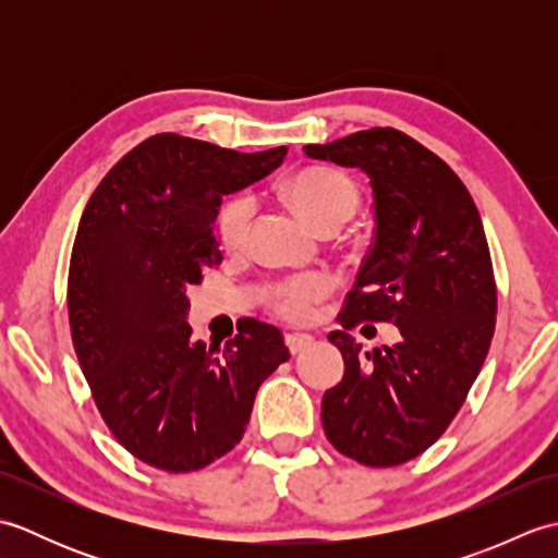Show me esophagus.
Here are the masks:
<instances>
[{
    "label": "esophagus",
    "mask_w": 558,
    "mask_h": 558,
    "mask_svg": "<svg viewBox=\"0 0 558 558\" xmlns=\"http://www.w3.org/2000/svg\"><path fill=\"white\" fill-rule=\"evenodd\" d=\"M314 342V336L310 333H288L286 336V345L290 348L292 354H300L302 350H306Z\"/></svg>",
    "instance_id": "34e87169"
}]
</instances>
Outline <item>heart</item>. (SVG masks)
Listing matches in <instances>:
<instances>
[{
    "mask_svg": "<svg viewBox=\"0 0 558 558\" xmlns=\"http://www.w3.org/2000/svg\"><path fill=\"white\" fill-rule=\"evenodd\" d=\"M286 196L300 218L314 230L326 222L342 225L357 210V189L345 174L328 168H304L286 182ZM254 204L248 196H234L225 204L218 222L220 242L228 248H240L252 225ZM326 292L322 276H302L280 282L272 290V302L288 318H306L316 302Z\"/></svg>",
    "mask_w": 558,
    "mask_h": 558,
    "instance_id": "1",
    "label": "heart"
}]
</instances>
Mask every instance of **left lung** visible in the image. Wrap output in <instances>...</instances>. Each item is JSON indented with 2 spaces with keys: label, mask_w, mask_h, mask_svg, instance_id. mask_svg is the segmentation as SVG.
I'll return each instance as SVG.
<instances>
[{
  "label": "left lung",
  "mask_w": 558,
  "mask_h": 558,
  "mask_svg": "<svg viewBox=\"0 0 558 558\" xmlns=\"http://www.w3.org/2000/svg\"><path fill=\"white\" fill-rule=\"evenodd\" d=\"M304 153L362 170L374 192V242L342 328L390 322L400 333L374 352L348 330L328 333L345 374L324 393V432L362 465H400L446 432L492 345L496 286L482 218L458 174L398 129H364Z\"/></svg>",
  "instance_id": "left-lung-1"
}]
</instances>
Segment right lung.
<instances>
[{"label": "right lung", "instance_id": "obj_1", "mask_svg": "<svg viewBox=\"0 0 558 558\" xmlns=\"http://www.w3.org/2000/svg\"><path fill=\"white\" fill-rule=\"evenodd\" d=\"M286 153L158 134L105 174L83 210L71 338L105 424L153 468L192 472L232 450L258 386L290 360L280 330L256 318L225 348L194 342L186 324V290L222 260V196L264 180Z\"/></svg>", "mask_w": 558, "mask_h": 558}]
</instances>
